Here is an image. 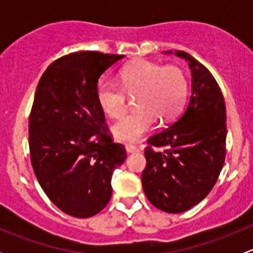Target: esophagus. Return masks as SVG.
Here are the masks:
<instances>
[{
    "instance_id": "1",
    "label": "esophagus",
    "mask_w": 253,
    "mask_h": 253,
    "mask_svg": "<svg viewBox=\"0 0 253 253\" xmlns=\"http://www.w3.org/2000/svg\"><path fill=\"white\" fill-rule=\"evenodd\" d=\"M125 147H126V150L128 153H137V152H139V148L137 147V145L131 144V143H126V144H125Z\"/></svg>"
}]
</instances>
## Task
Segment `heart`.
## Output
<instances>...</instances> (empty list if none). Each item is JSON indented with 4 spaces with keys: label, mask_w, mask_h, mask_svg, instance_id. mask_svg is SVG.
I'll list each match as a JSON object with an SVG mask.
<instances>
[{
    "label": "heart",
    "mask_w": 253,
    "mask_h": 253,
    "mask_svg": "<svg viewBox=\"0 0 253 253\" xmlns=\"http://www.w3.org/2000/svg\"><path fill=\"white\" fill-rule=\"evenodd\" d=\"M120 84L104 79L96 88V99L105 114L121 116L126 109L127 94L139 93L138 109L124 115L112 126V132L121 141H139L162 120L172 119L185 105L188 81L181 68L163 67L159 63L137 60L120 71Z\"/></svg>",
    "instance_id": "1"
}]
</instances>
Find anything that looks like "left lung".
Masks as SVG:
<instances>
[{
    "label": "left lung",
    "mask_w": 253,
    "mask_h": 253,
    "mask_svg": "<svg viewBox=\"0 0 253 253\" xmlns=\"http://www.w3.org/2000/svg\"><path fill=\"white\" fill-rule=\"evenodd\" d=\"M175 55L188 62L191 98L174 124L148 138L147 165L142 172L148 201L167 213L188 211L207 197L225 160L226 112L220 88L190 53L176 51ZM153 146L167 149L157 152Z\"/></svg>",
    "instance_id": "1"
}]
</instances>
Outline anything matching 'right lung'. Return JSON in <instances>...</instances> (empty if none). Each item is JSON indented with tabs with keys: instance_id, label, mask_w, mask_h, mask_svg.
<instances>
[{
	"instance_id": "obj_1",
	"label": "right lung",
	"mask_w": 253,
	"mask_h": 253,
	"mask_svg": "<svg viewBox=\"0 0 253 253\" xmlns=\"http://www.w3.org/2000/svg\"><path fill=\"white\" fill-rule=\"evenodd\" d=\"M124 55L79 51L42 73L29 117L34 174L51 202L68 215L89 218L112 195V172L126 159L96 99L100 76Z\"/></svg>"
}]
</instances>
